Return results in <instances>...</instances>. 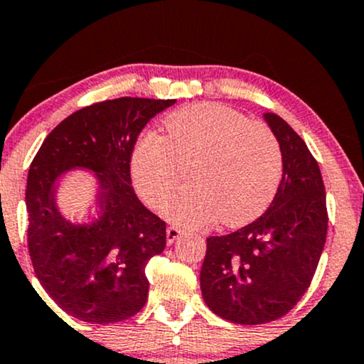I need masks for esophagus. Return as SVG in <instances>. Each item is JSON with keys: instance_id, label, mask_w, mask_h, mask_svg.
Segmentation results:
<instances>
[{"instance_id": "1", "label": "esophagus", "mask_w": 364, "mask_h": 364, "mask_svg": "<svg viewBox=\"0 0 364 364\" xmlns=\"http://www.w3.org/2000/svg\"><path fill=\"white\" fill-rule=\"evenodd\" d=\"M181 235V230L178 229V227H168V230H166V240H168V244L176 242V239Z\"/></svg>"}]
</instances>
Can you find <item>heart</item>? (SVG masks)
I'll return each mask as SVG.
<instances>
[{"label": "heart", "instance_id": "b5f03b06", "mask_svg": "<svg viewBox=\"0 0 364 364\" xmlns=\"http://www.w3.org/2000/svg\"><path fill=\"white\" fill-rule=\"evenodd\" d=\"M166 135H140L130 156L134 185L151 207L184 177L194 183L161 205L174 224L200 229L217 217L227 227L254 220L269 207L283 178V152L268 125L217 103L169 113Z\"/></svg>", "mask_w": 364, "mask_h": 364}]
</instances>
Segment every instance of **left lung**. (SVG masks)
Segmentation results:
<instances>
[{
  "instance_id": "8db88e82",
  "label": "left lung",
  "mask_w": 364,
  "mask_h": 364,
  "mask_svg": "<svg viewBox=\"0 0 364 364\" xmlns=\"http://www.w3.org/2000/svg\"><path fill=\"white\" fill-rule=\"evenodd\" d=\"M283 152L278 193L259 218L207 239L200 271L205 304L218 317L256 326L283 317L307 291L326 244V190L307 144L277 113H264Z\"/></svg>"
}]
</instances>
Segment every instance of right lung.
I'll return each instance as SVG.
<instances>
[{"label": "right lung", "mask_w": 364, "mask_h": 364, "mask_svg": "<svg viewBox=\"0 0 364 364\" xmlns=\"http://www.w3.org/2000/svg\"><path fill=\"white\" fill-rule=\"evenodd\" d=\"M176 100H108L74 112L47 135L27 178L28 252L35 274L64 312L82 322L130 318L147 300L146 266L166 247V224L142 205L130 156L152 117ZM87 170L97 212L71 221L55 200L56 181Z\"/></svg>", "instance_id": "right-lung-1"}]
</instances>
